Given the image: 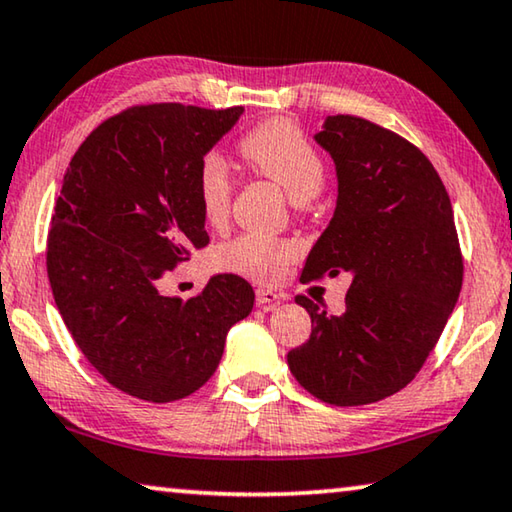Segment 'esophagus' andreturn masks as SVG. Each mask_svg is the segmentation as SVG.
<instances>
[{
	"label": "esophagus",
	"mask_w": 512,
	"mask_h": 512,
	"mask_svg": "<svg viewBox=\"0 0 512 512\" xmlns=\"http://www.w3.org/2000/svg\"><path fill=\"white\" fill-rule=\"evenodd\" d=\"M283 300V297L279 293H274V290L270 288H258L256 290V304L263 306V309H270V306L279 304Z\"/></svg>",
	"instance_id": "34e87169"
}]
</instances>
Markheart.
Masks as SVG:
<instances>
[{
    "label": "heart",
    "mask_w": 512,
    "mask_h": 512,
    "mask_svg": "<svg viewBox=\"0 0 512 512\" xmlns=\"http://www.w3.org/2000/svg\"><path fill=\"white\" fill-rule=\"evenodd\" d=\"M240 155L256 174L279 183L295 203L318 196L325 183V162L293 121L258 123L240 139ZM194 194L208 224L219 226L229 217L233 183L229 164L219 153H206L196 164ZM300 249L295 242L261 233H242L215 251V263L226 272L256 281H279Z\"/></svg>",
    "instance_id": "1"
}]
</instances>
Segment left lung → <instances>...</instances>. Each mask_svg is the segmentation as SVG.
I'll return each mask as SVG.
<instances>
[{
  "label": "left lung",
  "mask_w": 512,
  "mask_h": 512,
  "mask_svg": "<svg viewBox=\"0 0 512 512\" xmlns=\"http://www.w3.org/2000/svg\"><path fill=\"white\" fill-rule=\"evenodd\" d=\"M338 176L334 217L302 279L348 272L345 309L297 295L311 336L288 352L295 380L322 403H377L426 364L462 288V251L448 192L405 137L361 116H327L316 135Z\"/></svg>",
  "instance_id": "8db88e82"
}]
</instances>
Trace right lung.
<instances>
[{
    "label": "right lung",
    "instance_id": "add662e5",
    "mask_svg": "<svg viewBox=\"0 0 512 512\" xmlns=\"http://www.w3.org/2000/svg\"><path fill=\"white\" fill-rule=\"evenodd\" d=\"M242 112L128 107L102 121L66 169L47 277L77 348L128 396L171 403L203 387L229 329L254 306V288L238 274H217L190 300L160 293L167 272L210 242L196 164Z\"/></svg>",
    "mask_w": 512,
    "mask_h": 512
}]
</instances>
